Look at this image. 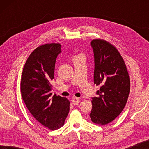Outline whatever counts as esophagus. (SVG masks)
I'll use <instances>...</instances> for the list:
<instances>
[{
    "mask_svg": "<svg viewBox=\"0 0 149 149\" xmlns=\"http://www.w3.org/2000/svg\"><path fill=\"white\" fill-rule=\"evenodd\" d=\"M79 102H80V99L79 98V97H74L72 100V102L74 105H78V104L79 103Z\"/></svg>",
    "mask_w": 149,
    "mask_h": 149,
    "instance_id": "34e87169",
    "label": "esophagus"
}]
</instances>
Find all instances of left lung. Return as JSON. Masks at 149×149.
I'll list each match as a JSON object with an SVG mask.
<instances>
[{"mask_svg": "<svg viewBox=\"0 0 149 149\" xmlns=\"http://www.w3.org/2000/svg\"><path fill=\"white\" fill-rule=\"evenodd\" d=\"M94 56V84L100 85L92 97L91 121L106 125L120 115L127 103L130 81L123 59L113 45L102 39L91 42Z\"/></svg>", "mask_w": 149, "mask_h": 149, "instance_id": "1", "label": "left lung"}]
</instances>
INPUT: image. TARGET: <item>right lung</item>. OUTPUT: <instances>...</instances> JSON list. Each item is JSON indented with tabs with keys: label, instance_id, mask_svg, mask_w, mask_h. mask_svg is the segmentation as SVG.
<instances>
[{
	"label": "right lung",
	"instance_id": "add662e5",
	"mask_svg": "<svg viewBox=\"0 0 149 149\" xmlns=\"http://www.w3.org/2000/svg\"><path fill=\"white\" fill-rule=\"evenodd\" d=\"M59 43L45 44L36 48L26 60L22 72L20 89L22 99L36 120L49 130L64 125L70 110L66 97L51 93L55 64L60 53Z\"/></svg>",
	"mask_w": 149,
	"mask_h": 149
}]
</instances>
